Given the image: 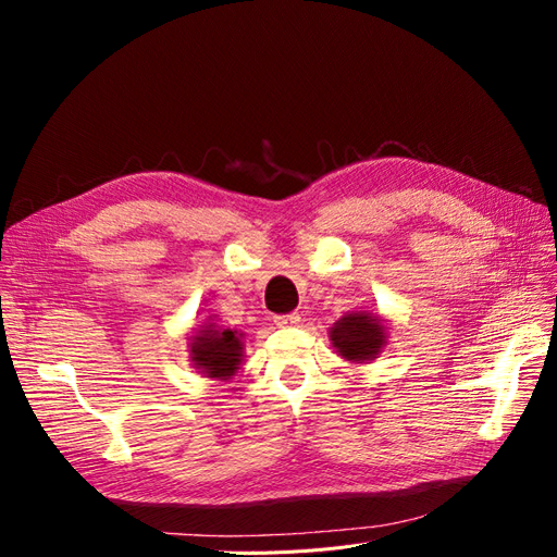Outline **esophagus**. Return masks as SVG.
I'll return each instance as SVG.
<instances>
[{
  "instance_id": "esophagus-1",
  "label": "esophagus",
  "mask_w": 557,
  "mask_h": 557,
  "mask_svg": "<svg viewBox=\"0 0 557 557\" xmlns=\"http://www.w3.org/2000/svg\"><path fill=\"white\" fill-rule=\"evenodd\" d=\"M274 323L278 327H293L299 323V313H283V315H276Z\"/></svg>"
}]
</instances>
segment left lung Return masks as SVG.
Wrapping results in <instances>:
<instances>
[{
	"label": "left lung",
	"mask_w": 557,
	"mask_h": 557,
	"mask_svg": "<svg viewBox=\"0 0 557 557\" xmlns=\"http://www.w3.org/2000/svg\"><path fill=\"white\" fill-rule=\"evenodd\" d=\"M330 342L342 358L367 362L374 360L387 344V327L374 313L352 311L330 327Z\"/></svg>",
	"instance_id": "obj_1"
}]
</instances>
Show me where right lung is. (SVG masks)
I'll return each instance as SVG.
<instances>
[{
	"mask_svg": "<svg viewBox=\"0 0 557 557\" xmlns=\"http://www.w3.org/2000/svg\"><path fill=\"white\" fill-rule=\"evenodd\" d=\"M190 360L209 379H232L244 360L242 334L218 327L215 323L201 325L190 339Z\"/></svg>",
	"mask_w": 557,
	"mask_h": 557,
	"instance_id": "right-lung-1",
	"label": "right lung"
}]
</instances>
